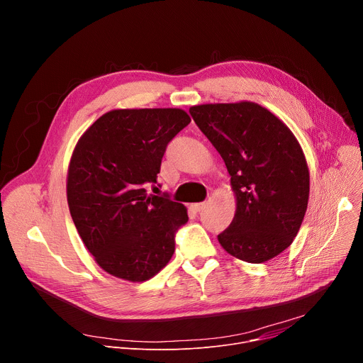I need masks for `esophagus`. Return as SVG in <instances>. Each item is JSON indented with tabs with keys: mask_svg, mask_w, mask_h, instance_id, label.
<instances>
[{
	"mask_svg": "<svg viewBox=\"0 0 363 363\" xmlns=\"http://www.w3.org/2000/svg\"><path fill=\"white\" fill-rule=\"evenodd\" d=\"M205 205H206V202H198V203H192L191 208H192L194 211L199 213V211H202V210L205 208Z\"/></svg>",
	"mask_w": 363,
	"mask_h": 363,
	"instance_id": "34e87169",
	"label": "esophagus"
}]
</instances>
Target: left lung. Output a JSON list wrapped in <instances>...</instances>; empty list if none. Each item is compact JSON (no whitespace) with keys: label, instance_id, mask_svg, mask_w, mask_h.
<instances>
[{"label":"left lung","instance_id":"left-lung-1","mask_svg":"<svg viewBox=\"0 0 363 363\" xmlns=\"http://www.w3.org/2000/svg\"><path fill=\"white\" fill-rule=\"evenodd\" d=\"M189 113L224 160L237 198L220 244L254 264L279 255L293 242L307 210L310 178L300 143L252 101L199 105Z\"/></svg>","mask_w":363,"mask_h":363}]
</instances>
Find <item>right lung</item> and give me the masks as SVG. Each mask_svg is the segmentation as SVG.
<instances>
[{"mask_svg":"<svg viewBox=\"0 0 363 363\" xmlns=\"http://www.w3.org/2000/svg\"><path fill=\"white\" fill-rule=\"evenodd\" d=\"M189 122L182 109H118L79 139L67 172L69 210L106 273L145 281L171 260L186 208L147 194L146 185L157 184L168 143Z\"/></svg>","mask_w":363,"mask_h":363,"instance_id":"1","label":"right lung"}]
</instances>
